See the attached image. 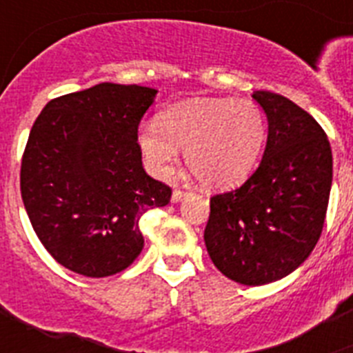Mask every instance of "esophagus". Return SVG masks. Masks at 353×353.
<instances>
[{
    "instance_id": "obj_1",
    "label": "esophagus",
    "mask_w": 353,
    "mask_h": 353,
    "mask_svg": "<svg viewBox=\"0 0 353 353\" xmlns=\"http://www.w3.org/2000/svg\"><path fill=\"white\" fill-rule=\"evenodd\" d=\"M185 196H187V192L180 191V189H174L173 194H171V201H173V203H179V201H182Z\"/></svg>"
}]
</instances>
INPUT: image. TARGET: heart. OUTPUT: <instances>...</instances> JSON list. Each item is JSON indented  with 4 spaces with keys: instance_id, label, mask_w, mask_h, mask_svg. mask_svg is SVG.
I'll list each match as a JSON object with an SVG mask.
<instances>
[{
    "instance_id": "b5f03b06",
    "label": "heart",
    "mask_w": 353,
    "mask_h": 353,
    "mask_svg": "<svg viewBox=\"0 0 353 353\" xmlns=\"http://www.w3.org/2000/svg\"><path fill=\"white\" fill-rule=\"evenodd\" d=\"M267 120L252 99L214 97L180 102L146 121L138 130V148L146 170L168 176L185 148L187 164L207 185L244 182L263 150Z\"/></svg>"
}]
</instances>
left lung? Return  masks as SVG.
<instances>
[{"mask_svg": "<svg viewBox=\"0 0 353 353\" xmlns=\"http://www.w3.org/2000/svg\"><path fill=\"white\" fill-rule=\"evenodd\" d=\"M269 134L263 159L236 191L210 199L205 245L232 281L260 286L299 269L322 235L332 152L318 121L290 99L254 92Z\"/></svg>", "mask_w": 353, "mask_h": 353, "instance_id": "1", "label": "left lung"}]
</instances>
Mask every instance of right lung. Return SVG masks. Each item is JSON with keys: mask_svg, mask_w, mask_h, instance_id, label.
<instances>
[{"mask_svg": "<svg viewBox=\"0 0 353 353\" xmlns=\"http://www.w3.org/2000/svg\"><path fill=\"white\" fill-rule=\"evenodd\" d=\"M157 90L101 83L48 102L31 127L21 194L37 236L86 277L125 270L145 239L139 219L171 189L145 173L138 125Z\"/></svg>", "mask_w": 353, "mask_h": 353, "instance_id": "obj_1", "label": "right lung"}]
</instances>
